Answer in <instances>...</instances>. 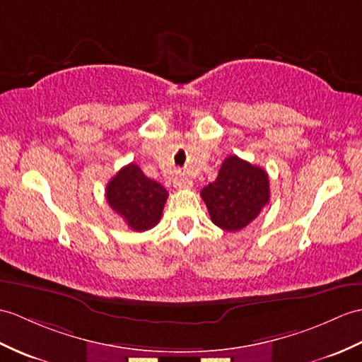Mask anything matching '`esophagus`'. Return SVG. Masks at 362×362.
I'll use <instances>...</instances> for the list:
<instances>
[{"mask_svg": "<svg viewBox=\"0 0 362 362\" xmlns=\"http://www.w3.org/2000/svg\"><path fill=\"white\" fill-rule=\"evenodd\" d=\"M192 187L191 179L185 177V175H175L174 177V188L177 189H188Z\"/></svg>", "mask_w": 362, "mask_h": 362, "instance_id": "34e87169", "label": "esophagus"}]
</instances>
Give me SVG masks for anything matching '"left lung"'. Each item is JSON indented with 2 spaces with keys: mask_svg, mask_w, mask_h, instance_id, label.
I'll return each mask as SVG.
<instances>
[{
  "mask_svg": "<svg viewBox=\"0 0 362 362\" xmlns=\"http://www.w3.org/2000/svg\"><path fill=\"white\" fill-rule=\"evenodd\" d=\"M214 225L239 231L253 222L270 200V180L262 168L226 157L217 179L200 191Z\"/></svg>",
  "mask_w": 362,
  "mask_h": 362,
  "instance_id": "obj_1",
  "label": "left lung"
}]
</instances>
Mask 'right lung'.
<instances>
[{
  "instance_id": "right-lung-1",
  "label": "right lung",
  "mask_w": 362,
  "mask_h": 362,
  "mask_svg": "<svg viewBox=\"0 0 362 362\" xmlns=\"http://www.w3.org/2000/svg\"><path fill=\"white\" fill-rule=\"evenodd\" d=\"M168 191L148 179L136 163L123 166L106 185V200L134 231H146L160 221Z\"/></svg>"
}]
</instances>
